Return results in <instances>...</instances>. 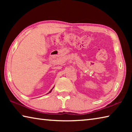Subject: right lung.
<instances>
[{
	"label": "right lung",
	"mask_w": 132,
	"mask_h": 132,
	"mask_svg": "<svg viewBox=\"0 0 132 132\" xmlns=\"http://www.w3.org/2000/svg\"><path fill=\"white\" fill-rule=\"evenodd\" d=\"M53 88H54V87H53L52 88V89H53ZM52 89H51V91H50V92H49V93H48V94H49V93H51V91H52Z\"/></svg>",
	"instance_id": "1"
}]
</instances>
